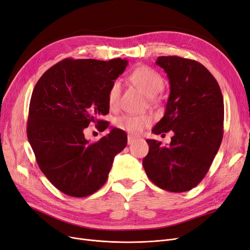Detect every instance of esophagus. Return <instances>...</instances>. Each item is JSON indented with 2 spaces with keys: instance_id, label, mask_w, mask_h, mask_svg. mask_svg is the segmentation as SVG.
<instances>
[{
  "instance_id": "1",
  "label": "esophagus",
  "mask_w": 250,
  "mask_h": 250,
  "mask_svg": "<svg viewBox=\"0 0 250 250\" xmlns=\"http://www.w3.org/2000/svg\"><path fill=\"white\" fill-rule=\"evenodd\" d=\"M137 140V138L136 137H134V136H132V135H128L127 136V144H133L135 141Z\"/></svg>"
}]
</instances>
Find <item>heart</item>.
I'll list each match as a JSON object with an SVG mask.
<instances>
[{
  "label": "heart",
  "instance_id": "heart-1",
  "mask_svg": "<svg viewBox=\"0 0 250 250\" xmlns=\"http://www.w3.org/2000/svg\"><path fill=\"white\" fill-rule=\"evenodd\" d=\"M130 80L135 86L141 89L147 97H149L151 101H153L155 96L163 90L165 85L161 74L147 66L136 68L131 73ZM120 95H122V84L118 80H115L110 85L107 94V101L110 108L113 109L118 106ZM150 124L151 117L147 114H125L117 117L115 120V125L118 128L132 134L140 133L145 126Z\"/></svg>",
  "mask_w": 250,
  "mask_h": 250
}]
</instances>
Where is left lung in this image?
Returning <instances> with one entry per match:
<instances>
[{
  "label": "left lung",
  "instance_id": "1",
  "mask_svg": "<svg viewBox=\"0 0 250 250\" xmlns=\"http://www.w3.org/2000/svg\"><path fill=\"white\" fill-rule=\"evenodd\" d=\"M156 64L167 73L170 96L164 117L152 128L159 135L174 132L163 146L147 139L143 159L148 178L172 192L187 191L205 177L224 136V98L213 75L202 63L180 57H159Z\"/></svg>",
  "mask_w": 250,
  "mask_h": 250
}]
</instances>
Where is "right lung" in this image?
<instances>
[{
    "label": "right lung",
    "instance_id": "1",
    "mask_svg": "<svg viewBox=\"0 0 250 250\" xmlns=\"http://www.w3.org/2000/svg\"><path fill=\"white\" fill-rule=\"evenodd\" d=\"M127 61L66 59L46 71L33 90L26 134L39 168L62 192L83 198L104 186L114 156L126 146V134L113 127L97 142L84 128L109 112L107 94Z\"/></svg>",
    "mask_w": 250,
    "mask_h": 250
}]
</instances>
